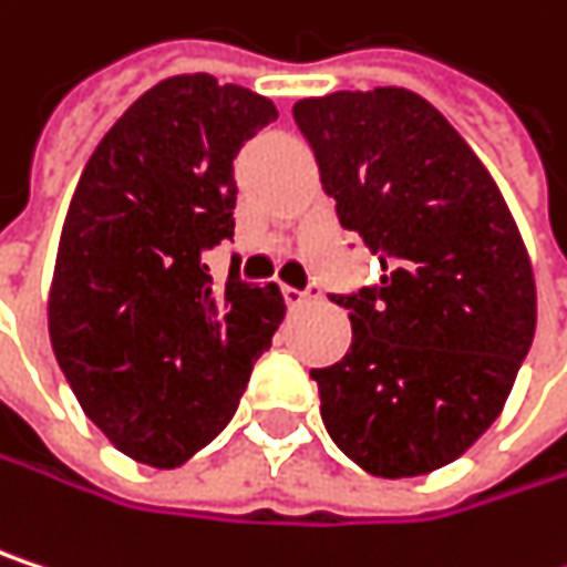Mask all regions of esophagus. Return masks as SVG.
Instances as JSON below:
<instances>
[{"label":"esophagus","mask_w":567,"mask_h":567,"mask_svg":"<svg viewBox=\"0 0 567 567\" xmlns=\"http://www.w3.org/2000/svg\"><path fill=\"white\" fill-rule=\"evenodd\" d=\"M282 295L288 308H298V305H305L308 298H315V291H311V288H308V291H301V288H291V285H282Z\"/></svg>","instance_id":"34e87169"}]
</instances>
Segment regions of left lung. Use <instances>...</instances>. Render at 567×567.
<instances>
[{"mask_svg": "<svg viewBox=\"0 0 567 567\" xmlns=\"http://www.w3.org/2000/svg\"><path fill=\"white\" fill-rule=\"evenodd\" d=\"M343 230L380 285L337 298L353 340L311 370L334 444L373 477L457 461L503 412L536 334V279L484 162L405 90H337L291 106Z\"/></svg>", "mask_w": 567, "mask_h": 567, "instance_id": "left-lung-1", "label": "left lung"}]
</instances>
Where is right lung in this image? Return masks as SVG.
<instances>
[{
  "label": "right lung",
  "mask_w": 567,
  "mask_h": 567,
  "mask_svg": "<svg viewBox=\"0 0 567 567\" xmlns=\"http://www.w3.org/2000/svg\"><path fill=\"white\" fill-rule=\"evenodd\" d=\"M279 120L269 96L178 74L145 90L93 148L48 288V334L86 419L152 467L227 429L285 318L276 285L210 282L233 236V158Z\"/></svg>",
  "instance_id": "add662e5"
}]
</instances>
